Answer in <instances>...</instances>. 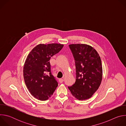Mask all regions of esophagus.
I'll return each mask as SVG.
<instances>
[{
    "label": "esophagus",
    "mask_w": 126,
    "mask_h": 126,
    "mask_svg": "<svg viewBox=\"0 0 126 126\" xmlns=\"http://www.w3.org/2000/svg\"><path fill=\"white\" fill-rule=\"evenodd\" d=\"M59 82H60V83H62L64 81V79H62V78H61V79H60L59 80Z\"/></svg>",
    "instance_id": "1"
}]
</instances>
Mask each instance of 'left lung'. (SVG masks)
I'll return each mask as SVG.
<instances>
[{
  "label": "left lung",
  "mask_w": 126,
  "mask_h": 126,
  "mask_svg": "<svg viewBox=\"0 0 126 126\" xmlns=\"http://www.w3.org/2000/svg\"><path fill=\"white\" fill-rule=\"evenodd\" d=\"M75 62L76 81L68 89L79 100L90 98L98 89L102 79L101 60L97 51L85 44L69 45Z\"/></svg>",
  "instance_id": "left-lung-1"
}]
</instances>
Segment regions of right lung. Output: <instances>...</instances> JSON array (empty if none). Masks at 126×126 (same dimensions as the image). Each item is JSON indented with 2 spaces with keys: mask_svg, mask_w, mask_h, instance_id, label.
I'll return each instance as SVG.
<instances>
[{
  "mask_svg": "<svg viewBox=\"0 0 126 126\" xmlns=\"http://www.w3.org/2000/svg\"><path fill=\"white\" fill-rule=\"evenodd\" d=\"M63 44H40L29 53L23 67V77L31 94L38 100L49 99L58 86L51 72L50 59L63 48Z\"/></svg>",
  "mask_w": 126,
  "mask_h": 126,
  "instance_id": "obj_1",
  "label": "right lung"
}]
</instances>
